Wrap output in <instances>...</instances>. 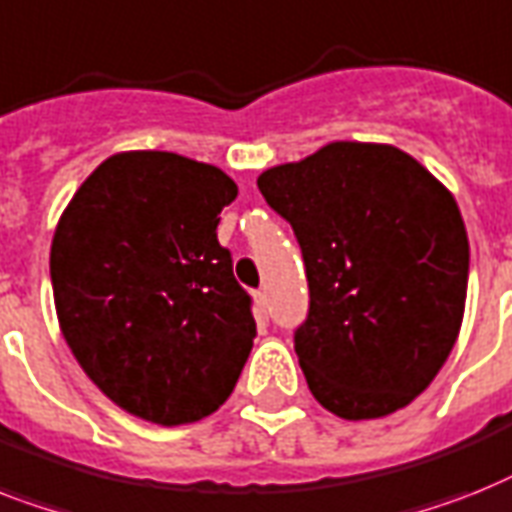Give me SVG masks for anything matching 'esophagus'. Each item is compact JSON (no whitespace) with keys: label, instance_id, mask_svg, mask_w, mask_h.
I'll use <instances>...</instances> for the list:
<instances>
[{"label":"esophagus","instance_id":"esophagus-1","mask_svg":"<svg viewBox=\"0 0 512 512\" xmlns=\"http://www.w3.org/2000/svg\"><path fill=\"white\" fill-rule=\"evenodd\" d=\"M255 302L257 307H260V313H265V310H268V292H265V289H257Z\"/></svg>","mask_w":512,"mask_h":512}]
</instances>
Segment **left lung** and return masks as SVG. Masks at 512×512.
<instances>
[{"label": "left lung", "mask_w": 512, "mask_h": 512, "mask_svg": "<svg viewBox=\"0 0 512 512\" xmlns=\"http://www.w3.org/2000/svg\"><path fill=\"white\" fill-rule=\"evenodd\" d=\"M310 286L294 334L310 392L344 421L407 407L458 342L468 234L452 191L392 144L331 141L257 176Z\"/></svg>", "instance_id": "8db88e82"}]
</instances>
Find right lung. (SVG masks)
<instances>
[{"mask_svg": "<svg viewBox=\"0 0 512 512\" xmlns=\"http://www.w3.org/2000/svg\"><path fill=\"white\" fill-rule=\"evenodd\" d=\"M239 194L215 165L131 149L91 173L52 236L54 310L83 373L157 426L215 413L255 342L249 297L218 244Z\"/></svg>", "mask_w": 512, "mask_h": 512, "instance_id": "obj_1", "label": "right lung"}]
</instances>
